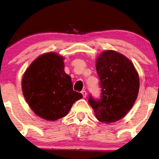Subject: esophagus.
Listing matches in <instances>:
<instances>
[{
  "label": "esophagus",
  "instance_id": "esophagus-1",
  "mask_svg": "<svg viewBox=\"0 0 159 159\" xmlns=\"http://www.w3.org/2000/svg\"><path fill=\"white\" fill-rule=\"evenodd\" d=\"M81 94H83L84 98H86V95H87V93H86V91H82V92H81Z\"/></svg>",
  "mask_w": 159,
  "mask_h": 159
}]
</instances>
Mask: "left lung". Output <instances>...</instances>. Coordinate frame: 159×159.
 I'll list each match as a JSON object with an SVG mask.
<instances>
[{"mask_svg": "<svg viewBox=\"0 0 159 159\" xmlns=\"http://www.w3.org/2000/svg\"><path fill=\"white\" fill-rule=\"evenodd\" d=\"M100 79L101 98L92 96L89 102L99 121L110 124L121 119L136 101L139 78L133 63L124 55L113 50L104 51L96 60Z\"/></svg>", "mask_w": 159, "mask_h": 159, "instance_id": "obj_1", "label": "left lung"}]
</instances>
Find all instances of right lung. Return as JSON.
I'll return each instance as SVG.
<instances>
[{"label":"right lung","instance_id":"right-lung-1","mask_svg":"<svg viewBox=\"0 0 159 159\" xmlns=\"http://www.w3.org/2000/svg\"><path fill=\"white\" fill-rule=\"evenodd\" d=\"M63 60L55 52L41 54L31 63L22 79V93L30 107L38 116L51 121L66 116L73 103L83 97L73 91Z\"/></svg>","mask_w":159,"mask_h":159}]
</instances>
